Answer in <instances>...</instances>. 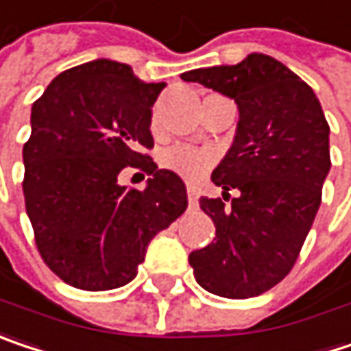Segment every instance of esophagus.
I'll use <instances>...</instances> for the list:
<instances>
[{
  "instance_id": "34e87169",
  "label": "esophagus",
  "mask_w": 351,
  "mask_h": 351,
  "mask_svg": "<svg viewBox=\"0 0 351 351\" xmlns=\"http://www.w3.org/2000/svg\"><path fill=\"white\" fill-rule=\"evenodd\" d=\"M186 197H189V205L191 207H197V203H199V197H197V191L195 189H186Z\"/></svg>"
}]
</instances>
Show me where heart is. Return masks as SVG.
<instances>
[{"instance_id": "1", "label": "heart", "mask_w": 351, "mask_h": 351, "mask_svg": "<svg viewBox=\"0 0 351 351\" xmlns=\"http://www.w3.org/2000/svg\"><path fill=\"white\" fill-rule=\"evenodd\" d=\"M160 162L165 169L180 175L184 180L197 182L215 165V154L189 144H173L162 150Z\"/></svg>"}]
</instances>
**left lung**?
<instances>
[{"label":"left lung","instance_id":"8db88e82","mask_svg":"<svg viewBox=\"0 0 351 351\" xmlns=\"http://www.w3.org/2000/svg\"><path fill=\"white\" fill-rule=\"evenodd\" d=\"M180 78L233 98L239 108L233 144L210 175L223 199H199L217 237L189 263L215 295H261L291 271L317 215L332 167L328 120L313 90L265 53ZM231 188L240 195L225 204Z\"/></svg>","mask_w":351,"mask_h":351}]
</instances>
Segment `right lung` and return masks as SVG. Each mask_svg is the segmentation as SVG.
Masks as SVG:
<instances>
[{
  "mask_svg": "<svg viewBox=\"0 0 351 351\" xmlns=\"http://www.w3.org/2000/svg\"><path fill=\"white\" fill-rule=\"evenodd\" d=\"M165 86L100 58L56 76L32 106L25 210L46 265L78 289L132 281L150 239L186 208L180 176L144 154L154 146L150 108ZM124 166L151 175L144 191L117 184Z\"/></svg>",
  "mask_w": 351,
  "mask_h": 351,
  "instance_id": "add662e5",
  "label": "right lung"
}]
</instances>
